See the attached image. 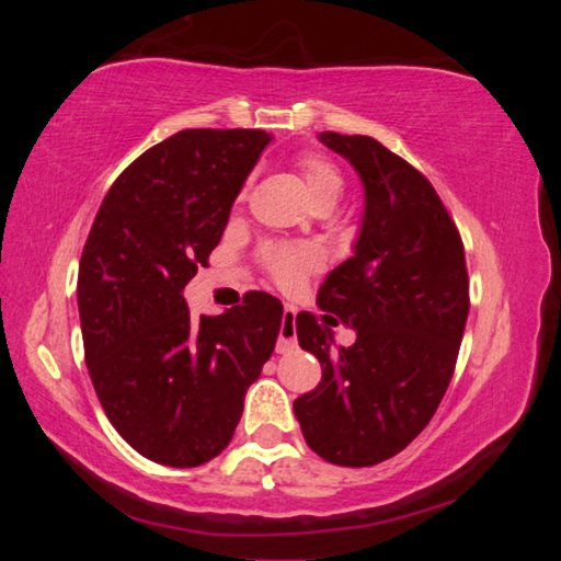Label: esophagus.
<instances>
[{
  "label": "esophagus",
  "instance_id": "obj_1",
  "mask_svg": "<svg viewBox=\"0 0 561 561\" xmlns=\"http://www.w3.org/2000/svg\"><path fill=\"white\" fill-rule=\"evenodd\" d=\"M297 348V311L291 307H284L279 339H277V354H289Z\"/></svg>",
  "mask_w": 561,
  "mask_h": 561
}]
</instances>
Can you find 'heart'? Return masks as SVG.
I'll return each instance as SVG.
<instances>
[{
	"label": "heart",
	"mask_w": 561,
	"mask_h": 561,
	"mask_svg": "<svg viewBox=\"0 0 561 561\" xmlns=\"http://www.w3.org/2000/svg\"><path fill=\"white\" fill-rule=\"evenodd\" d=\"M301 180L307 185L311 201L317 207L321 205H336L344 190V180H341L339 170L321 156H304L299 160ZM262 260L267 264V270L274 274V279L284 284L297 282L304 272L314 267L319 262V254L311 247L301 244H282L270 242L262 247Z\"/></svg>",
	"instance_id": "b5f03b06"
}]
</instances>
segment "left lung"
Returning a JSON list of instances; mask_svg holds the SVG:
<instances>
[{
    "label": "left lung",
    "mask_w": 561,
    "mask_h": 561,
    "mask_svg": "<svg viewBox=\"0 0 561 561\" xmlns=\"http://www.w3.org/2000/svg\"><path fill=\"white\" fill-rule=\"evenodd\" d=\"M364 185L354 254L319 287L317 304L357 331L334 347L328 314L301 311L299 346L321 364L314 391L294 401L304 440L321 458L366 468L401 453L438 411L468 321V270L458 227L413 165L368 136L327 130Z\"/></svg>",
    "instance_id": "obj_1"
}]
</instances>
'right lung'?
Segmentation results:
<instances>
[{
	"label": "right lung",
	"instance_id": "right-lung-1",
	"mask_svg": "<svg viewBox=\"0 0 561 561\" xmlns=\"http://www.w3.org/2000/svg\"><path fill=\"white\" fill-rule=\"evenodd\" d=\"M270 140L244 128L165 138L123 170L83 247L76 297L93 388L123 440L168 468L230 445L277 344L284 309L272 294L201 319L183 297Z\"/></svg>",
	"mask_w": 561,
	"mask_h": 561
}]
</instances>
